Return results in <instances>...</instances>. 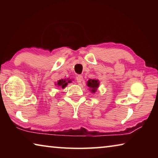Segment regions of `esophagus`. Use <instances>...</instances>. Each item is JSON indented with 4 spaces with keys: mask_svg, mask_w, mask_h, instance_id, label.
<instances>
[{
    "mask_svg": "<svg viewBox=\"0 0 158 158\" xmlns=\"http://www.w3.org/2000/svg\"><path fill=\"white\" fill-rule=\"evenodd\" d=\"M76 79H77V82L80 84V83H81V81H83V77L81 75H78Z\"/></svg>",
    "mask_w": 158,
    "mask_h": 158,
    "instance_id": "esophagus-1",
    "label": "esophagus"
}]
</instances>
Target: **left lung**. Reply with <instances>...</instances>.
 <instances>
[{
  "label": "left lung",
  "instance_id": "obj_1",
  "mask_svg": "<svg viewBox=\"0 0 158 158\" xmlns=\"http://www.w3.org/2000/svg\"><path fill=\"white\" fill-rule=\"evenodd\" d=\"M100 85V81L98 79H89V81H87V85L90 88V90L93 93H95L97 89Z\"/></svg>",
  "mask_w": 158,
  "mask_h": 158
}]
</instances>
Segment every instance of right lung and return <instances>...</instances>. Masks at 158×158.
Returning a JSON list of instances; mask_svg holds the SVG:
<instances>
[{
    "mask_svg": "<svg viewBox=\"0 0 158 158\" xmlns=\"http://www.w3.org/2000/svg\"><path fill=\"white\" fill-rule=\"evenodd\" d=\"M72 81L71 80H68V79H60L59 81H58L57 84H56V85H57L58 86H60L62 88V89H64V88L66 87V85H68V83H71Z\"/></svg>",
    "mask_w": 158,
    "mask_h": 158,
    "instance_id": "1",
    "label": "right lung"
}]
</instances>
